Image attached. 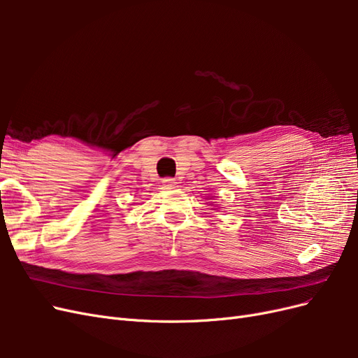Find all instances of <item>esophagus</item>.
<instances>
[{"label":"esophagus","instance_id":"esophagus-1","mask_svg":"<svg viewBox=\"0 0 358 358\" xmlns=\"http://www.w3.org/2000/svg\"><path fill=\"white\" fill-rule=\"evenodd\" d=\"M176 179H173V178H166V179H162V185H164L166 188H175L176 187Z\"/></svg>","mask_w":358,"mask_h":358}]
</instances>
